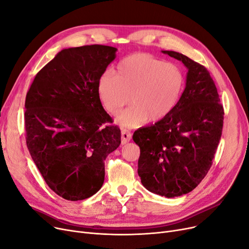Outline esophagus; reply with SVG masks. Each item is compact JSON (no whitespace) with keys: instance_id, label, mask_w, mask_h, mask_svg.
Returning <instances> with one entry per match:
<instances>
[{"instance_id":"34e87169","label":"esophagus","mask_w":249,"mask_h":249,"mask_svg":"<svg viewBox=\"0 0 249 249\" xmlns=\"http://www.w3.org/2000/svg\"><path fill=\"white\" fill-rule=\"evenodd\" d=\"M132 135L131 133L129 132L128 130H126V129H122L121 130V140H122V144H125L127 142H130Z\"/></svg>"}]
</instances>
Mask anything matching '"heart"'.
<instances>
[{"instance_id":"1","label":"heart","mask_w":249,"mask_h":249,"mask_svg":"<svg viewBox=\"0 0 249 249\" xmlns=\"http://www.w3.org/2000/svg\"><path fill=\"white\" fill-rule=\"evenodd\" d=\"M184 85L181 70L148 53H135L117 65L114 74L104 73L98 80L99 98L112 115L124 111L119 121L126 127H138L148 119L158 122L176 107Z\"/></svg>"}]
</instances>
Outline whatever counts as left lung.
I'll use <instances>...</instances> for the list:
<instances>
[{
  "label": "left lung",
  "mask_w": 249,
  "mask_h": 249,
  "mask_svg": "<svg viewBox=\"0 0 249 249\" xmlns=\"http://www.w3.org/2000/svg\"><path fill=\"white\" fill-rule=\"evenodd\" d=\"M188 69L176 107L154 125L133 134L140 148L138 175L150 192L166 197L196 188L212 167L222 136L224 109L210 72L190 58L163 51Z\"/></svg>",
  "instance_id": "left-lung-1"
}]
</instances>
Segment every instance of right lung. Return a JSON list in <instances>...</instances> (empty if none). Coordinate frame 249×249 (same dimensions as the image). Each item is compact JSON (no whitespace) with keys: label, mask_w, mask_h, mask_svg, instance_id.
I'll return each instance as SVG.
<instances>
[{"label":"right lung","mask_w":249,"mask_h":249,"mask_svg":"<svg viewBox=\"0 0 249 249\" xmlns=\"http://www.w3.org/2000/svg\"><path fill=\"white\" fill-rule=\"evenodd\" d=\"M102 45L62 50L32 81L25 99L29 154L59 196L82 200L103 186L105 160L121 143L102 106L99 78L116 58Z\"/></svg>","instance_id":"1"}]
</instances>
